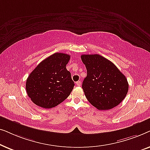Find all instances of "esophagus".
<instances>
[{
	"mask_svg": "<svg viewBox=\"0 0 150 150\" xmlns=\"http://www.w3.org/2000/svg\"><path fill=\"white\" fill-rule=\"evenodd\" d=\"M76 84L77 86H81V81H77L76 83Z\"/></svg>",
	"mask_w": 150,
	"mask_h": 150,
	"instance_id": "34e87169",
	"label": "esophagus"
}]
</instances>
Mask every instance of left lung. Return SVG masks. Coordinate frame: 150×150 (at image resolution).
Instances as JSON below:
<instances>
[{"label": "left lung", "mask_w": 150, "mask_h": 150, "mask_svg": "<svg viewBox=\"0 0 150 150\" xmlns=\"http://www.w3.org/2000/svg\"><path fill=\"white\" fill-rule=\"evenodd\" d=\"M87 69L82 88L88 101L98 110H108L120 104L127 95L126 76L111 61L99 54L81 55Z\"/></svg>", "instance_id": "obj_1"}]
</instances>
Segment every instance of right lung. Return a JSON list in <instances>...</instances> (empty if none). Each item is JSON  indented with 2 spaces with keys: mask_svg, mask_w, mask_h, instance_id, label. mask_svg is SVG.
Masks as SVG:
<instances>
[{
  "mask_svg": "<svg viewBox=\"0 0 150 150\" xmlns=\"http://www.w3.org/2000/svg\"><path fill=\"white\" fill-rule=\"evenodd\" d=\"M69 59L70 55L56 52L43 60L30 74L26 90L34 104L53 108L70 95L74 83L66 69Z\"/></svg>",
  "mask_w": 150,
  "mask_h": 150,
  "instance_id": "add662e5",
  "label": "right lung"
}]
</instances>
